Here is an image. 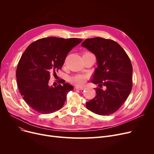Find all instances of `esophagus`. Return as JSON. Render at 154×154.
Segmentation results:
<instances>
[{
	"mask_svg": "<svg viewBox=\"0 0 154 154\" xmlns=\"http://www.w3.org/2000/svg\"><path fill=\"white\" fill-rule=\"evenodd\" d=\"M75 88L77 90H84L85 88L84 87H80V86H76Z\"/></svg>",
	"mask_w": 154,
	"mask_h": 154,
	"instance_id": "esophagus-1",
	"label": "esophagus"
}]
</instances>
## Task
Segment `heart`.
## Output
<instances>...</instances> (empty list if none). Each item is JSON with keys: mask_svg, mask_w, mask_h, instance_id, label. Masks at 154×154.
Returning <instances> with one entry per match:
<instances>
[{"mask_svg": "<svg viewBox=\"0 0 154 154\" xmlns=\"http://www.w3.org/2000/svg\"><path fill=\"white\" fill-rule=\"evenodd\" d=\"M86 76L82 74H78L76 75L73 76L70 78V82L74 84L75 85H83L86 80Z\"/></svg>", "mask_w": 154, "mask_h": 154, "instance_id": "b5f03b06", "label": "heart"}]
</instances>
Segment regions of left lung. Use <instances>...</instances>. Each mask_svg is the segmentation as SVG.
<instances>
[{
	"instance_id": "left-lung-1",
	"label": "left lung",
	"mask_w": 154,
	"mask_h": 154,
	"mask_svg": "<svg viewBox=\"0 0 154 154\" xmlns=\"http://www.w3.org/2000/svg\"><path fill=\"white\" fill-rule=\"evenodd\" d=\"M81 46L95 54L96 68L92 82L99 84L96 95L86 102L87 109L100 116L116 112L122 106L132 88V66L128 55L118 43L101 37L87 38ZM106 87L103 91L101 88Z\"/></svg>"
}]
</instances>
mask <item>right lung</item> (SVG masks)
Wrapping results in <instances>:
<instances>
[{"label": "right lung", "mask_w": 154, "mask_h": 154, "mask_svg": "<svg viewBox=\"0 0 154 154\" xmlns=\"http://www.w3.org/2000/svg\"><path fill=\"white\" fill-rule=\"evenodd\" d=\"M82 41L77 38L49 37L32 42L24 51L16 77L20 93L32 109L47 114L63 107L67 93L74 87L62 79L55 87L48 85V81L52 74L62 69L72 48Z\"/></svg>", "instance_id": "add662e5"}]
</instances>
